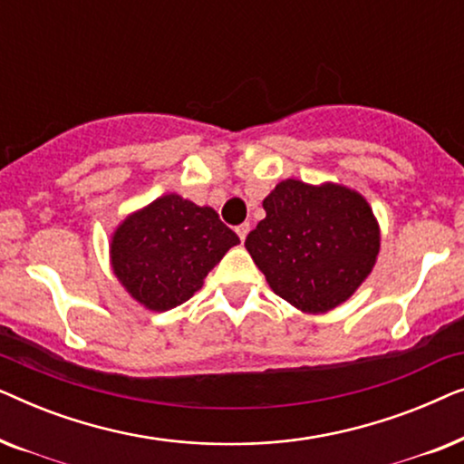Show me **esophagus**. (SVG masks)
Instances as JSON below:
<instances>
[{
  "mask_svg": "<svg viewBox=\"0 0 464 464\" xmlns=\"http://www.w3.org/2000/svg\"><path fill=\"white\" fill-rule=\"evenodd\" d=\"M249 230H251V226L246 224V221H245V224H240V226L237 227V234L240 237V240L246 238V234H249Z\"/></svg>",
  "mask_w": 464,
  "mask_h": 464,
  "instance_id": "1",
  "label": "esophagus"
}]
</instances>
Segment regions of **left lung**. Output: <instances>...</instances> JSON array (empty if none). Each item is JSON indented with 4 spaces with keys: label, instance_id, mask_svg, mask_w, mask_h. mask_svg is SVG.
<instances>
[{
    "label": "left lung",
    "instance_id": "obj_1",
    "mask_svg": "<svg viewBox=\"0 0 464 464\" xmlns=\"http://www.w3.org/2000/svg\"><path fill=\"white\" fill-rule=\"evenodd\" d=\"M266 218L245 240L276 295L306 314L344 304L372 275L380 224L357 189L285 179L262 202Z\"/></svg>",
    "mask_w": 464,
    "mask_h": 464
}]
</instances>
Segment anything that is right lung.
I'll list each match as a JSON object with an SVG mask.
<instances>
[{
	"label": "right lung",
	"mask_w": 464,
	"mask_h": 464,
	"mask_svg": "<svg viewBox=\"0 0 464 464\" xmlns=\"http://www.w3.org/2000/svg\"><path fill=\"white\" fill-rule=\"evenodd\" d=\"M238 243L215 208L170 192L120 221L111 232L110 264L132 300L164 313L188 302Z\"/></svg>",
	"instance_id": "obj_1"
}]
</instances>
